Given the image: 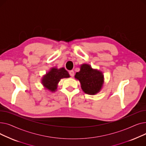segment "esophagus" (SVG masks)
Listing matches in <instances>:
<instances>
[{"label": "esophagus", "instance_id": "34e87169", "mask_svg": "<svg viewBox=\"0 0 146 146\" xmlns=\"http://www.w3.org/2000/svg\"><path fill=\"white\" fill-rule=\"evenodd\" d=\"M69 74H70V75L72 76V77H73L74 75V72L73 70H71L69 72Z\"/></svg>", "mask_w": 146, "mask_h": 146}]
</instances>
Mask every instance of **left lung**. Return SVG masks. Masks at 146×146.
Here are the masks:
<instances>
[{
    "label": "left lung",
    "instance_id": "8db88e82",
    "mask_svg": "<svg viewBox=\"0 0 146 146\" xmlns=\"http://www.w3.org/2000/svg\"><path fill=\"white\" fill-rule=\"evenodd\" d=\"M80 70L76 73L74 78L78 80L83 91L86 94L94 95L101 91L104 83L103 73L93 68L89 64H83Z\"/></svg>",
    "mask_w": 146,
    "mask_h": 146
}]
</instances>
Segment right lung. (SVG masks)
Here are the masks:
<instances>
[{
    "label": "right lung",
    "mask_w": 146,
    "mask_h": 146,
    "mask_svg": "<svg viewBox=\"0 0 146 146\" xmlns=\"http://www.w3.org/2000/svg\"><path fill=\"white\" fill-rule=\"evenodd\" d=\"M68 78H70V75L64 67L57 68L54 67L42 76L41 83L45 89L51 92H54L57 90L58 83L60 80Z\"/></svg>",
    "instance_id": "obj_1"
}]
</instances>
